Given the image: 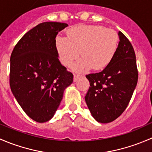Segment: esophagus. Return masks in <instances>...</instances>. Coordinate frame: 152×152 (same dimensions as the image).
Returning a JSON list of instances; mask_svg holds the SVG:
<instances>
[{"label":"esophagus","mask_w":152,"mask_h":152,"mask_svg":"<svg viewBox=\"0 0 152 152\" xmlns=\"http://www.w3.org/2000/svg\"><path fill=\"white\" fill-rule=\"evenodd\" d=\"M80 75H78V74H74L73 75V81L74 82H76V81L78 80V79H79V77H80Z\"/></svg>","instance_id":"obj_1"}]
</instances>
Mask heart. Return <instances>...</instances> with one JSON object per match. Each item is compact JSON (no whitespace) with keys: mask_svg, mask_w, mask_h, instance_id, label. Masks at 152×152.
Masks as SVG:
<instances>
[{"mask_svg":"<svg viewBox=\"0 0 152 152\" xmlns=\"http://www.w3.org/2000/svg\"><path fill=\"white\" fill-rule=\"evenodd\" d=\"M118 35L115 31L102 26L79 25L67 31V37H57L55 48L61 63L70 66L79 56L73 69L86 71L93 67L103 70L115 55L118 46Z\"/></svg>","mask_w":152,"mask_h":152,"instance_id":"b5f03b06","label":"heart"}]
</instances>
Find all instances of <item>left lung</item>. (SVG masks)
Segmentation results:
<instances>
[{
	"instance_id": "obj_1",
	"label": "left lung",
	"mask_w": 152,
	"mask_h": 152,
	"mask_svg": "<svg viewBox=\"0 0 152 152\" xmlns=\"http://www.w3.org/2000/svg\"><path fill=\"white\" fill-rule=\"evenodd\" d=\"M118 46L112 62L102 71L86 75L90 87L85 99L93 117L102 124L119 117L129 103L138 79L134 48L118 32Z\"/></svg>"
}]
</instances>
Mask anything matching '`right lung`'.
<instances>
[{"label": "right lung", "instance_id": "right-lung-1", "mask_svg": "<svg viewBox=\"0 0 152 152\" xmlns=\"http://www.w3.org/2000/svg\"><path fill=\"white\" fill-rule=\"evenodd\" d=\"M67 24L45 22L23 35L10 57L11 90L27 115L39 123L53 118L73 75L58 59L55 39Z\"/></svg>", "mask_w": 152, "mask_h": 152}]
</instances>
